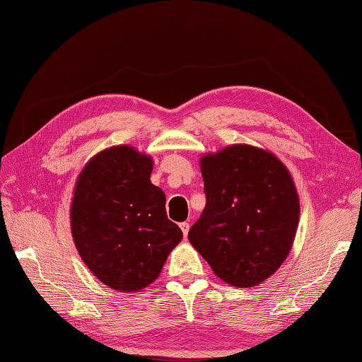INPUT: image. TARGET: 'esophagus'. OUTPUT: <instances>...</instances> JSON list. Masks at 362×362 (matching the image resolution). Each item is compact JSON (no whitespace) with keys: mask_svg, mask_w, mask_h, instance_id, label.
<instances>
[{"mask_svg":"<svg viewBox=\"0 0 362 362\" xmlns=\"http://www.w3.org/2000/svg\"><path fill=\"white\" fill-rule=\"evenodd\" d=\"M180 228H182V232H183V236L187 238V235H188V232H189V224H188V222H182Z\"/></svg>","mask_w":362,"mask_h":362,"instance_id":"obj_1","label":"esophagus"}]
</instances>
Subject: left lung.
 Returning <instances> with one entry per match:
<instances>
[{"instance_id":"left-lung-1","label":"left lung","mask_w":362,"mask_h":362,"mask_svg":"<svg viewBox=\"0 0 362 362\" xmlns=\"http://www.w3.org/2000/svg\"><path fill=\"white\" fill-rule=\"evenodd\" d=\"M206 205L188 240L222 281L252 288L289 255L298 227L296 183L279 157L232 144L201 157Z\"/></svg>"}]
</instances>
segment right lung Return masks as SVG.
I'll return each instance as SVG.
<instances>
[{"label":"right lung","instance_id":"1","mask_svg":"<svg viewBox=\"0 0 362 362\" xmlns=\"http://www.w3.org/2000/svg\"><path fill=\"white\" fill-rule=\"evenodd\" d=\"M153 161L129 144L98 152L83 166L73 191L71 235L96 279L122 292L157 280L182 241L166 216V196L151 183Z\"/></svg>","mask_w":362,"mask_h":362}]
</instances>
